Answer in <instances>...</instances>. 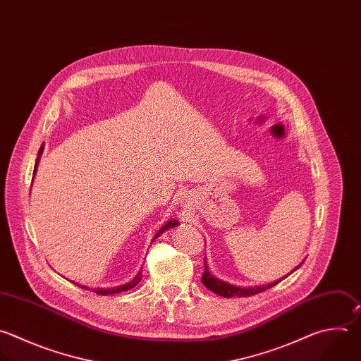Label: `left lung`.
Wrapping results in <instances>:
<instances>
[{
    "label": "left lung",
    "instance_id": "1",
    "mask_svg": "<svg viewBox=\"0 0 361 361\" xmlns=\"http://www.w3.org/2000/svg\"><path fill=\"white\" fill-rule=\"evenodd\" d=\"M303 264V262H302ZM302 264L299 267H296L290 274H293L296 269H299L302 267ZM289 274V275H290ZM286 278V276H285ZM285 278L274 282V283H269V285H264V286H251V288H239V286H233V285H229V283H225L216 278H214L209 272H208V268H207V264L204 262V274H202V283L205 288H208L211 292L222 296V298H233V296H238V298H248V296H252V295H257V293H261L275 285H278L281 281H283Z\"/></svg>",
    "mask_w": 361,
    "mask_h": 361
}]
</instances>
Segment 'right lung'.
<instances>
[{"instance_id":"1","label":"right lung","mask_w":361,"mask_h":361,"mask_svg":"<svg viewBox=\"0 0 361 361\" xmlns=\"http://www.w3.org/2000/svg\"><path fill=\"white\" fill-rule=\"evenodd\" d=\"M42 153V147H41V150H39V153L38 154H41ZM37 166H38V160H37ZM37 166H35V170H37ZM34 170V171H35ZM178 222L177 221H174V219H171V221H169L157 233H156V236H154V239H157L166 229H169V228H174L176 225H177ZM142 271L136 275V278L133 279V281H130L129 283H125V285H122V286H117V288H110V289H92L96 295H102V296H106V295H114V293H122V292H125V290H130V289H133L140 281H142ZM78 286H82V285H78ZM83 289H87L86 286H82Z\"/></svg>"}]
</instances>
